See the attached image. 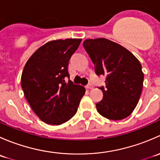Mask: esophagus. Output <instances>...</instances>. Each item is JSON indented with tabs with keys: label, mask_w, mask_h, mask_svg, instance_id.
I'll use <instances>...</instances> for the list:
<instances>
[{
	"label": "esophagus",
	"mask_w": 160,
	"mask_h": 160,
	"mask_svg": "<svg viewBox=\"0 0 160 160\" xmlns=\"http://www.w3.org/2000/svg\"><path fill=\"white\" fill-rule=\"evenodd\" d=\"M87 88H88V89H93V86L91 84V83H90V84H88V86H87Z\"/></svg>",
	"instance_id": "1"
}]
</instances>
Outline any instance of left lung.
I'll return each instance as SVG.
<instances>
[{
	"label": "left lung",
	"instance_id": "1",
	"mask_svg": "<svg viewBox=\"0 0 160 160\" xmlns=\"http://www.w3.org/2000/svg\"><path fill=\"white\" fill-rule=\"evenodd\" d=\"M83 47L98 75H105L103 99L97 103L98 113L110 120L128 117L138 102L144 73L138 59L118 43L104 38L86 39Z\"/></svg>",
	"mask_w": 160,
	"mask_h": 160
}]
</instances>
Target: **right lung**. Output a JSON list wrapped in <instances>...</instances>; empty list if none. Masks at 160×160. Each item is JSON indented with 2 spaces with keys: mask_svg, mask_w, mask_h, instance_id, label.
I'll return each mask as SVG.
<instances>
[{
  "mask_svg": "<svg viewBox=\"0 0 160 160\" xmlns=\"http://www.w3.org/2000/svg\"><path fill=\"white\" fill-rule=\"evenodd\" d=\"M81 41L67 38L48 42L32 55L24 67L21 78L24 94L45 123L61 125L77 113L85 88L65 79L70 77L69 61Z\"/></svg>",
  "mask_w": 160,
  "mask_h": 160,
  "instance_id": "obj_1",
  "label": "right lung"
}]
</instances>
